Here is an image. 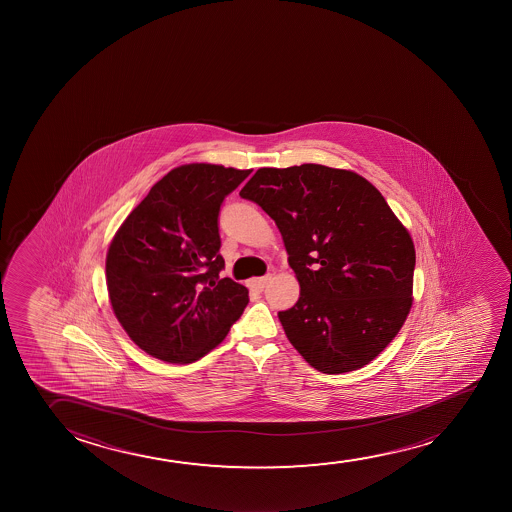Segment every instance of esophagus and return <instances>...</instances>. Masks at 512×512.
Instances as JSON below:
<instances>
[{
	"mask_svg": "<svg viewBox=\"0 0 512 512\" xmlns=\"http://www.w3.org/2000/svg\"><path fill=\"white\" fill-rule=\"evenodd\" d=\"M270 279H272V275H263V277H258V279L251 280V282H249V287L254 289V291H263L266 284L270 282Z\"/></svg>",
	"mask_w": 512,
	"mask_h": 512,
	"instance_id": "esophagus-1",
	"label": "esophagus"
}]
</instances>
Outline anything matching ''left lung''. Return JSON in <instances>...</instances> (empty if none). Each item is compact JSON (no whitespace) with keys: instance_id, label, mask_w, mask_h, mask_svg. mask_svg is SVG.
Here are the masks:
<instances>
[{"instance_id":"1","label":"left lung","mask_w":512,"mask_h":512,"mask_svg":"<svg viewBox=\"0 0 512 512\" xmlns=\"http://www.w3.org/2000/svg\"><path fill=\"white\" fill-rule=\"evenodd\" d=\"M240 197L275 221L300 282L279 312L287 340L328 375L366 366L396 338L413 303L415 246L368 179L326 165L263 167Z\"/></svg>"}]
</instances>
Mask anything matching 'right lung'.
Returning <instances> with one entry per match:
<instances>
[{
	"label": "right lung",
	"instance_id": "obj_1",
	"mask_svg": "<svg viewBox=\"0 0 512 512\" xmlns=\"http://www.w3.org/2000/svg\"><path fill=\"white\" fill-rule=\"evenodd\" d=\"M251 171L181 165L160 179L116 232L106 284L116 319L146 354L172 364L225 340L249 291L221 279L219 211Z\"/></svg>",
	"mask_w": 512,
	"mask_h": 512
}]
</instances>
